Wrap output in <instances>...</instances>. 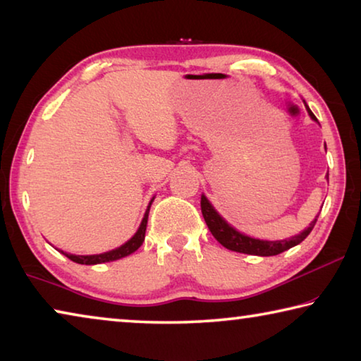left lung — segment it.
I'll return each mask as SVG.
<instances>
[{
  "label": "left lung",
  "mask_w": 361,
  "mask_h": 361,
  "mask_svg": "<svg viewBox=\"0 0 361 361\" xmlns=\"http://www.w3.org/2000/svg\"><path fill=\"white\" fill-rule=\"evenodd\" d=\"M307 111L310 114V118L314 121H317L315 114L310 111L307 106ZM328 178V175H326ZM200 210H202V215L207 226H209L210 232L213 234V237L221 243L223 247H226L231 252H237V253H245V255H256V256H274L279 255L282 252H286L291 247L298 245L301 243L305 237L310 234V231L314 229V226L317 223V216L312 223L309 224L307 229H304L301 234H298L295 237H291L288 240H259V239H252V237L243 235L240 234L239 231H235L232 226H229L224 219L218 215L216 210L213 209L212 204L207 200L205 195L200 197Z\"/></svg>",
  "instance_id": "obj_1"
}]
</instances>
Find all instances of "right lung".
I'll use <instances>...</instances> for the list:
<instances>
[{"instance_id":"1","label":"right lung","mask_w":361,"mask_h":361,"mask_svg":"<svg viewBox=\"0 0 361 361\" xmlns=\"http://www.w3.org/2000/svg\"><path fill=\"white\" fill-rule=\"evenodd\" d=\"M152 200H154V199H151V202H149V205H148V210H146L143 221H142V224H140V228H138V231L135 232V235H133L130 240H127V242L124 243V245H121L119 248H114V250H111V252H106V253H102V255L79 256V255H68V253H65V252H62V253H63L68 259L78 262V264H100V262L116 261V259L124 258V256L133 253V252H135V250H138L140 247H142V243H143V240H145L146 224H148V213H149V207H151V204H152ZM59 252H60V250H59Z\"/></svg>"}]
</instances>
